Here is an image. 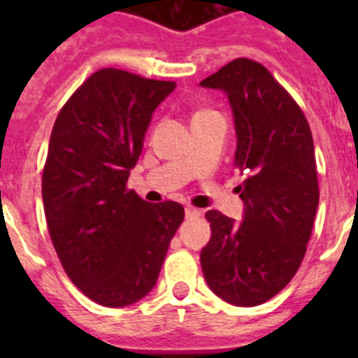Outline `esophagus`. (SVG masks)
<instances>
[{
    "instance_id": "esophagus-1",
    "label": "esophagus",
    "mask_w": 358,
    "mask_h": 358,
    "mask_svg": "<svg viewBox=\"0 0 358 358\" xmlns=\"http://www.w3.org/2000/svg\"><path fill=\"white\" fill-rule=\"evenodd\" d=\"M186 217L192 218V217H199L201 215V210H197V208H186Z\"/></svg>"
}]
</instances>
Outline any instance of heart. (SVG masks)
I'll use <instances>...</instances> for the list:
<instances>
[{
  "label": "heart",
  "instance_id": "1",
  "mask_svg": "<svg viewBox=\"0 0 358 358\" xmlns=\"http://www.w3.org/2000/svg\"><path fill=\"white\" fill-rule=\"evenodd\" d=\"M204 113H210V109H202V110H197V113H195V116H201V115H204ZM194 116V118H195Z\"/></svg>",
  "mask_w": 358,
  "mask_h": 358
}]
</instances>
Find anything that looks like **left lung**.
Returning <instances> with one entry per match:
<instances>
[{
	"mask_svg": "<svg viewBox=\"0 0 358 358\" xmlns=\"http://www.w3.org/2000/svg\"><path fill=\"white\" fill-rule=\"evenodd\" d=\"M222 90L233 107L235 166L245 204L236 224L206 213L211 238L202 273L218 297L236 306L268 301L289 285L306 252L319 204L314 140L289 91L260 62L240 57L201 82Z\"/></svg>",
	"mask_w": 358,
	"mask_h": 358,
	"instance_id": "8db88e82",
	"label": "left lung"
}]
</instances>
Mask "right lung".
<instances>
[{
  "label": "right lung",
  "mask_w": 358,
  "mask_h": 358,
  "mask_svg": "<svg viewBox=\"0 0 358 358\" xmlns=\"http://www.w3.org/2000/svg\"><path fill=\"white\" fill-rule=\"evenodd\" d=\"M173 87L102 68L53 125L43 170L50 238L69 280L98 305L120 308L147 296L185 218L179 202L148 204L127 188L152 113Z\"/></svg>",
  "instance_id": "obj_1"
}]
</instances>
